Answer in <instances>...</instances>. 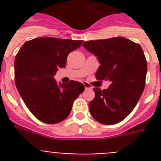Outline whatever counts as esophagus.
Instances as JSON below:
<instances>
[{
	"mask_svg": "<svg viewBox=\"0 0 161 161\" xmlns=\"http://www.w3.org/2000/svg\"><path fill=\"white\" fill-rule=\"evenodd\" d=\"M84 85H85V89H90L91 88V85H89V84H88V83H84Z\"/></svg>",
	"mask_w": 161,
	"mask_h": 161,
	"instance_id": "1",
	"label": "esophagus"
}]
</instances>
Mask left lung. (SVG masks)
I'll return each instance as SVG.
<instances>
[{"mask_svg": "<svg viewBox=\"0 0 161 161\" xmlns=\"http://www.w3.org/2000/svg\"><path fill=\"white\" fill-rule=\"evenodd\" d=\"M83 46L100 62L97 79L110 81L107 89L95 88L89 112L102 124L120 123L131 113L144 89L147 65L143 49L123 37L87 41Z\"/></svg>", "mask_w": 161, "mask_h": 161, "instance_id": "1", "label": "left lung"}]
</instances>
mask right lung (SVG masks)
<instances>
[{"label":"right lung","instance_id":"1","mask_svg":"<svg viewBox=\"0 0 161 161\" xmlns=\"http://www.w3.org/2000/svg\"><path fill=\"white\" fill-rule=\"evenodd\" d=\"M82 40L40 37L27 41L14 62L15 84L26 107L38 120L55 124L70 114L73 102L85 90L80 82L70 80L58 87L54 76L64 68L68 54Z\"/></svg>","mask_w":161,"mask_h":161}]
</instances>
